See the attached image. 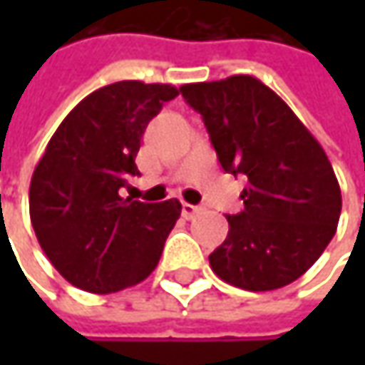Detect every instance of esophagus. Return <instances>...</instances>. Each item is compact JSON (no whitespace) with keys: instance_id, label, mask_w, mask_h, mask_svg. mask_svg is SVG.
Here are the masks:
<instances>
[{"instance_id":"obj_1","label":"esophagus","mask_w":365,"mask_h":365,"mask_svg":"<svg viewBox=\"0 0 365 365\" xmlns=\"http://www.w3.org/2000/svg\"><path fill=\"white\" fill-rule=\"evenodd\" d=\"M201 211L199 205H190V203H182V217L185 219H192L197 213Z\"/></svg>"}]
</instances>
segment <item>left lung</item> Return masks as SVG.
Here are the masks:
<instances>
[{"label": "left lung", "mask_w": 365, "mask_h": 365, "mask_svg": "<svg viewBox=\"0 0 365 365\" xmlns=\"http://www.w3.org/2000/svg\"><path fill=\"white\" fill-rule=\"evenodd\" d=\"M182 97L203 115L225 173L247 176L244 211L209 256L233 287L262 292L301 278L337 232L341 189L325 150L294 111L252 75L189 83Z\"/></svg>", "instance_id": "left-lung-1"}]
</instances>
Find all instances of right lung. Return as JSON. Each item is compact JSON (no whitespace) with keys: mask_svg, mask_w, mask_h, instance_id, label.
<instances>
[{"mask_svg":"<svg viewBox=\"0 0 365 365\" xmlns=\"http://www.w3.org/2000/svg\"><path fill=\"white\" fill-rule=\"evenodd\" d=\"M178 95L164 83L120 81L87 95L50 138L30 182V219L46 258L73 287L109 294L146 280L180 203L121 197L138 176L150 120Z\"/></svg>","mask_w":365,"mask_h":365,"instance_id":"add662e5","label":"right lung"}]
</instances>
